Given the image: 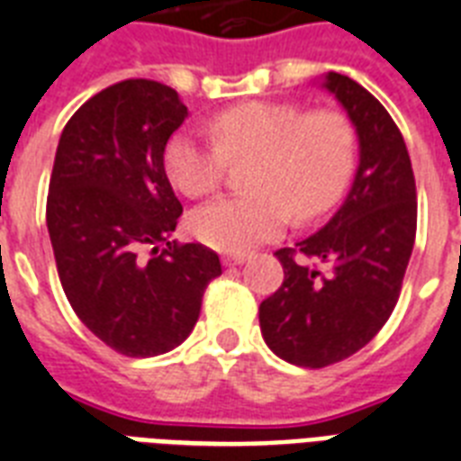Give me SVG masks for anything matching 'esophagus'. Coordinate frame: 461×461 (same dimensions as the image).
I'll use <instances>...</instances> for the list:
<instances>
[{
	"label": "esophagus",
	"instance_id": "1",
	"mask_svg": "<svg viewBox=\"0 0 461 461\" xmlns=\"http://www.w3.org/2000/svg\"><path fill=\"white\" fill-rule=\"evenodd\" d=\"M222 263L224 266H244L246 263V256L244 253H227V256H224L222 258Z\"/></svg>",
	"mask_w": 461,
	"mask_h": 461
}]
</instances>
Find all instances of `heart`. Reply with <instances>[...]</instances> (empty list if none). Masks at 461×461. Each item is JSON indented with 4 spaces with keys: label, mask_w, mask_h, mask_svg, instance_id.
<instances>
[{
    "label": "heart",
    "mask_w": 461,
    "mask_h": 461,
    "mask_svg": "<svg viewBox=\"0 0 461 461\" xmlns=\"http://www.w3.org/2000/svg\"><path fill=\"white\" fill-rule=\"evenodd\" d=\"M215 143L174 133L165 148V172L191 198L222 184L230 159L256 158L249 186L222 195L191 217L195 237L224 253H246L280 237L292 220L328 212L349 184L357 159L354 129L335 110L306 112L302 104L251 100L210 119Z\"/></svg>",
    "instance_id": "heart-1"
}]
</instances>
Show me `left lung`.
Masks as SVG:
<instances>
[{
  "mask_svg": "<svg viewBox=\"0 0 461 461\" xmlns=\"http://www.w3.org/2000/svg\"><path fill=\"white\" fill-rule=\"evenodd\" d=\"M321 86L357 129V174L322 230L275 253L285 282L258 308L267 347L306 368L337 364L378 335L400 299L416 239V181L397 124L349 76L330 71ZM296 250L329 270L299 264Z\"/></svg>",
  "mask_w": 461,
  "mask_h": 461,
  "instance_id": "obj_1",
  "label": "left lung"
}]
</instances>
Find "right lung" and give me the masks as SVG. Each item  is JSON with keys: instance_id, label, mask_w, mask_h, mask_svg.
<instances>
[{"instance_id": "1", "label": "right lung", "mask_w": 461, "mask_h": 461, "mask_svg": "<svg viewBox=\"0 0 461 461\" xmlns=\"http://www.w3.org/2000/svg\"><path fill=\"white\" fill-rule=\"evenodd\" d=\"M186 117L176 90L129 78L78 107L54 155L47 230L61 287L83 325L124 357L179 347L222 275L215 251L172 241L181 203L165 148Z\"/></svg>"}]
</instances>
